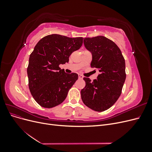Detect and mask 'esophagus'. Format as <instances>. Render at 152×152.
Returning <instances> with one entry per match:
<instances>
[{
    "label": "esophagus",
    "instance_id": "esophagus-1",
    "mask_svg": "<svg viewBox=\"0 0 152 152\" xmlns=\"http://www.w3.org/2000/svg\"><path fill=\"white\" fill-rule=\"evenodd\" d=\"M83 76H82V75H80V74H79V79H83Z\"/></svg>",
    "mask_w": 152,
    "mask_h": 152
}]
</instances>
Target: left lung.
<instances>
[{
	"label": "left lung",
	"instance_id": "left-lung-1",
	"mask_svg": "<svg viewBox=\"0 0 152 152\" xmlns=\"http://www.w3.org/2000/svg\"><path fill=\"white\" fill-rule=\"evenodd\" d=\"M84 44L92 54L91 68H97L99 73L93 82L84 77L86 86L81 90V98L87 107L103 112L121 94L126 78L125 59L115 43L104 36L85 38Z\"/></svg>",
	"mask_w": 152,
	"mask_h": 152
}]
</instances>
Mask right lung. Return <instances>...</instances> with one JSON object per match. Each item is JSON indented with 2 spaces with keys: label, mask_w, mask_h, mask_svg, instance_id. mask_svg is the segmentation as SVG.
Returning <instances> with one entry per match:
<instances>
[{
  "label": "right lung",
  "mask_w": 152,
  "mask_h": 152,
  "mask_svg": "<svg viewBox=\"0 0 152 152\" xmlns=\"http://www.w3.org/2000/svg\"><path fill=\"white\" fill-rule=\"evenodd\" d=\"M83 38H70L52 34L40 39L29 58L27 74L30 93L44 108L61 104L78 79L75 73H66L59 67L69 61V57L79 49Z\"/></svg>",
  "instance_id": "1"
}]
</instances>
